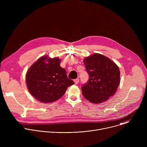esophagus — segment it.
Returning a JSON list of instances; mask_svg holds the SVG:
<instances>
[{"label":"esophagus","instance_id":"34e87169","mask_svg":"<svg viewBox=\"0 0 147 147\" xmlns=\"http://www.w3.org/2000/svg\"><path fill=\"white\" fill-rule=\"evenodd\" d=\"M74 84H77L78 83V82H79V79L78 78H76V79H75L74 80Z\"/></svg>","mask_w":147,"mask_h":147}]
</instances>
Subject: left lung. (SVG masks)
Returning <instances> with one entry per match:
<instances>
[{"mask_svg": "<svg viewBox=\"0 0 147 147\" xmlns=\"http://www.w3.org/2000/svg\"><path fill=\"white\" fill-rule=\"evenodd\" d=\"M89 74V80L83 85V96L93 103L107 101L114 95L120 84V70L109 58L99 53H94L84 59Z\"/></svg>", "mask_w": 147, "mask_h": 147, "instance_id": "8db88e82", "label": "left lung"}]
</instances>
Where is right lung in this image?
<instances>
[{
    "instance_id": "obj_1",
    "label": "right lung",
    "mask_w": 147,
    "mask_h": 147,
    "mask_svg": "<svg viewBox=\"0 0 147 147\" xmlns=\"http://www.w3.org/2000/svg\"><path fill=\"white\" fill-rule=\"evenodd\" d=\"M59 57L43 56L31 66L26 74L30 93L42 103L55 102L63 95L67 87L74 84L65 69L60 67Z\"/></svg>"
}]
</instances>
